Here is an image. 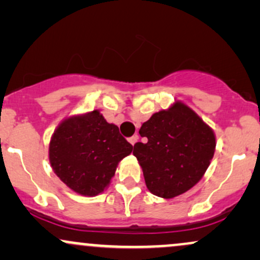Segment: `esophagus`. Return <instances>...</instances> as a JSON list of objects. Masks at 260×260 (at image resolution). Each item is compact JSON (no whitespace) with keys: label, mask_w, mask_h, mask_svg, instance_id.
<instances>
[{"label":"esophagus","mask_w":260,"mask_h":260,"mask_svg":"<svg viewBox=\"0 0 260 260\" xmlns=\"http://www.w3.org/2000/svg\"><path fill=\"white\" fill-rule=\"evenodd\" d=\"M138 139H139V137L137 136V134H134V136H133V137H131V138L128 139V140H129V143H131V144L134 145V144H136L137 142H138Z\"/></svg>","instance_id":"1"}]
</instances>
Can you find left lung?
Returning <instances> with one entry per match:
<instances>
[{
	"label": "left lung",
	"instance_id": "left-lung-1",
	"mask_svg": "<svg viewBox=\"0 0 260 260\" xmlns=\"http://www.w3.org/2000/svg\"><path fill=\"white\" fill-rule=\"evenodd\" d=\"M147 142L134 144L145 184L161 198L187 192L207 171L215 151L211 128L189 107L176 103L154 113L139 129Z\"/></svg>",
	"mask_w": 260,
	"mask_h": 260
}]
</instances>
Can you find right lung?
<instances>
[{
    "mask_svg": "<svg viewBox=\"0 0 260 260\" xmlns=\"http://www.w3.org/2000/svg\"><path fill=\"white\" fill-rule=\"evenodd\" d=\"M133 150L118 127L107 123L98 110L68 118L50 142L53 172L74 192L96 196L115 175L117 164Z\"/></svg>",
    "mask_w": 260,
    "mask_h": 260,
    "instance_id": "1",
    "label": "right lung"
}]
</instances>
